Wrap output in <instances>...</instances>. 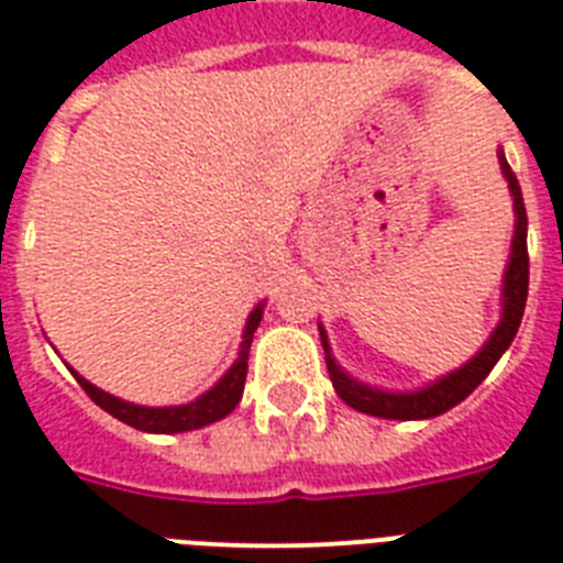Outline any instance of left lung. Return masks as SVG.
<instances>
[{"label":"left lung","mask_w":563,"mask_h":563,"mask_svg":"<svg viewBox=\"0 0 563 563\" xmlns=\"http://www.w3.org/2000/svg\"><path fill=\"white\" fill-rule=\"evenodd\" d=\"M500 172L507 177L509 191H512V209H515V234H512V252H509L507 272H504V289H500V323L495 325V332L484 343L472 361H466L461 369L443 375L441 380L429 384L427 389L418 391H386L366 386L361 380L349 377L340 369L329 349V338H325L323 325H320V340H323L325 352V369L332 377L334 391L340 400H346L352 409L375 418L389 420H427L434 415H443L446 409L457 406L464 398H470L472 391L478 389V384L493 372L495 363L500 361V354L507 352L509 343L518 334V325L523 318V306H527V289H530V254H527V209H523L521 186L515 179L512 168H509L507 157L498 154Z\"/></svg>","instance_id":"1"}]
</instances>
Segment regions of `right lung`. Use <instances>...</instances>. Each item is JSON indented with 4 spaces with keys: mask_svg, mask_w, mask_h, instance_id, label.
Here are the masks:
<instances>
[{
    "mask_svg": "<svg viewBox=\"0 0 563 563\" xmlns=\"http://www.w3.org/2000/svg\"><path fill=\"white\" fill-rule=\"evenodd\" d=\"M260 320H263V303L249 314L243 329V343H240L238 361L225 372L214 386H211L206 395H200L191 404L183 406H136L129 404V400H120L108 395V391L97 389L93 384H88L82 375L74 372V377L79 380V386L85 389V395L99 406L106 409L108 415H113L122 423L140 429V432H157V434H174V432H191V429L209 427L214 420L225 418L229 412H234V406L243 398V386H245V372H249V349H252L254 332H257Z\"/></svg>",
    "mask_w": 563,
    "mask_h": 563,
    "instance_id": "right-lung-1",
    "label": "right lung"
}]
</instances>
